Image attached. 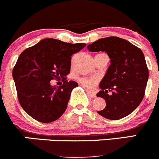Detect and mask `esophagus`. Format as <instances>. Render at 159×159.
Segmentation results:
<instances>
[{
  "instance_id": "obj_1",
  "label": "esophagus",
  "mask_w": 159,
  "mask_h": 159,
  "mask_svg": "<svg viewBox=\"0 0 159 159\" xmlns=\"http://www.w3.org/2000/svg\"><path fill=\"white\" fill-rule=\"evenodd\" d=\"M86 93H87V94L89 96V97H93V98H94V97H97V93H96L95 92H93V91L86 90Z\"/></svg>"
}]
</instances>
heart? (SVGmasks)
<instances>
[{
	"mask_svg": "<svg viewBox=\"0 0 159 159\" xmlns=\"http://www.w3.org/2000/svg\"><path fill=\"white\" fill-rule=\"evenodd\" d=\"M80 83L88 89H92L98 83V79L97 77H83L80 80Z\"/></svg>",
	"mask_w": 159,
	"mask_h": 159,
	"instance_id": "obj_1",
	"label": "heart"
}]
</instances>
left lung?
Masks as SVG:
<instances>
[{
	"mask_svg": "<svg viewBox=\"0 0 159 159\" xmlns=\"http://www.w3.org/2000/svg\"><path fill=\"white\" fill-rule=\"evenodd\" d=\"M89 52H105L111 65L100 83L97 96L106 101L98 111L110 120H119L129 115L142 101L148 80V70L142 51L125 39L107 37L87 45Z\"/></svg>",
	"mask_w": 159,
	"mask_h": 159,
	"instance_id": "obj_1",
	"label": "left lung"
}]
</instances>
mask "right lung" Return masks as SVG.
Listing matches in <instances>:
<instances>
[{
	"mask_svg": "<svg viewBox=\"0 0 159 159\" xmlns=\"http://www.w3.org/2000/svg\"><path fill=\"white\" fill-rule=\"evenodd\" d=\"M86 46L54 39H44L26 48L18 57L12 76L19 103L28 115L38 121L50 123L67 108L76 82L67 81L71 56ZM53 79H62V86H52Z\"/></svg>",
	"mask_w": 159,
	"mask_h": 159,
	"instance_id": "1",
	"label": "right lung"
}]
</instances>
